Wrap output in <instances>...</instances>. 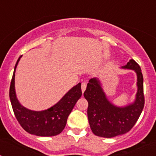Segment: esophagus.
I'll use <instances>...</instances> for the list:
<instances>
[{
	"mask_svg": "<svg viewBox=\"0 0 156 156\" xmlns=\"http://www.w3.org/2000/svg\"><path fill=\"white\" fill-rule=\"evenodd\" d=\"M86 88H87V83L85 82H83L82 83H81V89H82L83 93L84 90H86Z\"/></svg>",
	"mask_w": 156,
	"mask_h": 156,
	"instance_id": "esophagus-1",
	"label": "esophagus"
}]
</instances>
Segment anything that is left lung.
<instances>
[{"label": "left lung", "mask_w": 156, "mask_h": 156, "mask_svg": "<svg viewBox=\"0 0 156 156\" xmlns=\"http://www.w3.org/2000/svg\"><path fill=\"white\" fill-rule=\"evenodd\" d=\"M122 68L134 70L137 74V91L132 104L118 107L112 104L97 78H92L83 93L88 101L87 116L92 132L102 137H113L127 133L132 129L142 112L144 105L143 75L140 66L130 59Z\"/></svg>", "instance_id": "left-lung-1"}]
</instances>
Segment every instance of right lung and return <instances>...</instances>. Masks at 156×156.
I'll return each mask as SVG.
<instances>
[{
  "instance_id": "obj_1",
  "label": "right lung",
  "mask_w": 156,
  "mask_h": 156,
  "mask_svg": "<svg viewBox=\"0 0 156 156\" xmlns=\"http://www.w3.org/2000/svg\"><path fill=\"white\" fill-rule=\"evenodd\" d=\"M22 56L16 62L11 81L9 97L13 112L22 127L31 134L41 137H51L59 134L64 129L69 115L82 95L81 83L70 89L57 104L44 111H32L25 108L18 101L15 89V73L17 65Z\"/></svg>"
}]
</instances>
